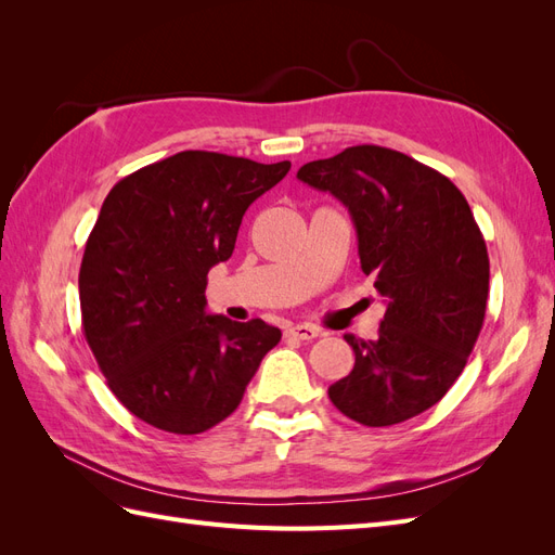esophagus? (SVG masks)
Wrapping results in <instances>:
<instances>
[{"label":"esophagus","mask_w":555,"mask_h":555,"mask_svg":"<svg viewBox=\"0 0 555 555\" xmlns=\"http://www.w3.org/2000/svg\"><path fill=\"white\" fill-rule=\"evenodd\" d=\"M289 338H296V340H314L319 335V328L312 326V324H296L287 331Z\"/></svg>","instance_id":"obj_1"}]
</instances>
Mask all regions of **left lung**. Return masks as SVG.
<instances>
[{
	"instance_id": "8db88e82",
	"label": "left lung",
	"mask_w": 555,
	"mask_h": 555,
	"mask_svg": "<svg viewBox=\"0 0 555 555\" xmlns=\"http://www.w3.org/2000/svg\"><path fill=\"white\" fill-rule=\"evenodd\" d=\"M296 178L349 210L361 271L386 298L377 340L345 335L357 361L328 398L363 426L408 422L451 389L483 326L489 251L475 215L447 176L379 145L308 162Z\"/></svg>"
}]
</instances>
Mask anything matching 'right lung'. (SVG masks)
<instances>
[{
	"mask_svg": "<svg viewBox=\"0 0 555 555\" xmlns=\"http://www.w3.org/2000/svg\"><path fill=\"white\" fill-rule=\"evenodd\" d=\"M184 150L108 192L82 255V331L108 389L141 422L204 433L236 410L282 333L206 312L208 271L231 257L245 210L289 173Z\"/></svg>",
	"mask_w": 555,
	"mask_h": 555,
	"instance_id": "add662e5",
	"label": "right lung"
}]
</instances>
